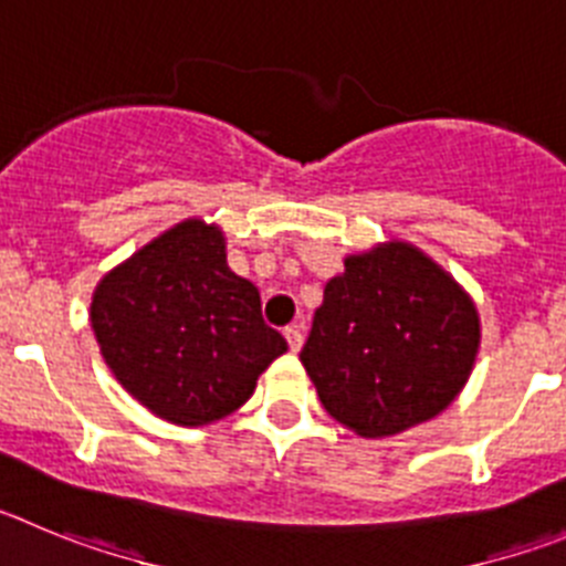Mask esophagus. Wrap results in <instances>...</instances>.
<instances>
[{"label":"esophagus","instance_id":"34e87169","mask_svg":"<svg viewBox=\"0 0 566 566\" xmlns=\"http://www.w3.org/2000/svg\"><path fill=\"white\" fill-rule=\"evenodd\" d=\"M284 338H287L290 349H293V353H298V349H302V344H304L302 324H290V327L284 329Z\"/></svg>","mask_w":566,"mask_h":566}]
</instances>
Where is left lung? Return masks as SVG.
<instances>
[{"label": "left lung", "instance_id": "obj_1", "mask_svg": "<svg viewBox=\"0 0 566 566\" xmlns=\"http://www.w3.org/2000/svg\"><path fill=\"white\" fill-rule=\"evenodd\" d=\"M324 287L302 364L321 403L360 437L440 415L465 386L480 318L460 284L403 242L349 256Z\"/></svg>", "mask_w": 566, "mask_h": 566}]
</instances>
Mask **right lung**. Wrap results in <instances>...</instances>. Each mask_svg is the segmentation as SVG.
Listing matches in <instances>:
<instances>
[{
    "label": "right lung",
    "instance_id": "right-lung-1",
    "mask_svg": "<svg viewBox=\"0 0 566 566\" xmlns=\"http://www.w3.org/2000/svg\"><path fill=\"white\" fill-rule=\"evenodd\" d=\"M95 338L112 375L151 415L206 426L253 395L287 349L259 290L226 262L222 231L186 220L101 279Z\"/></svg>",
    "mask_w": 566,
    "mask_h": 566
}]
</instances>
